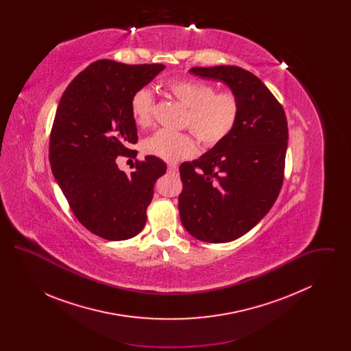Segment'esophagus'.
I'll list each match as a JSON object with an SVG mask.
<instances>
[{
  "instance_id": "1",
  "label": "esophagus",
  "mask_w": 351,
  "mask_h": 351,
  "mask_svg": "<svg viewBox=\"0 0 351 351\" xmlns=\"http://www.w3.org/2000/svg\"><path fill=\"white\" fill-rule=\"evenodd\" d=\"M167 169L169 173H173V175H178V171H179V168H178V166H175V165H169Z\"/></svg>"
}]
</instances>
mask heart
Instances as JSON below:
<instances>
[{
  "instance_id": "1",
  "label": "heart",
  "mask_w": 351,
  "mask_h": 351,
  "mask_svg": "<svg viewBox=\"0 0 351 351\" xmlns=\"http://www.w3.org/2000/svg\"><path fill=\"white\" fill-rule=\"evenodd\" d=\"M171 97L186 109L184 125L205 147H215L233 133L241 105L232 92H219L210 84L192 79H172L165 84ZM155 100L150 89L141 88L132 97V116L138 126H149L152 121ZM143 151L165 162H178L193 156L197 151L192 135L160 130L150 136Z\"/></svg>"
}]
</instances>
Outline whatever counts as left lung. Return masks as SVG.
Masks as SVG:
<instances>
[{"mask_svg": "<svg viewBox=\"0 0 351 351\" xmlns=\"http://www.w3.org/2000/svg\"><path fill=\"white\" fill-rule=\"evenodd\" d=\"M189 72L226 84L241 105L233 133L197 160L180 166L179 212L185 230L202 242L225 243L250 232L279 196L287 117L267 86L243 68L195 67Z\"/></svg>", "mask_w": 351, "mask_h": 351, "instance_id": "8db88e82", "label": "left lung"}]
</instances>
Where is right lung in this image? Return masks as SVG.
Instances as JSON below:
<instances>
[{"label": "right lung", "mask_w": 351, "mask_h": 351, "mask_svg": "<svg viewBox=\"0 0 351 351\" xmlns=\"http://www.w3.org/2000/svg\"><path fill=\"white\" fill-rule=\"evenodd\" d=\"M97 60L80 72L59 101L50 135V163L73 215L89 232L125 241L146 223L154 185L167 166L146 156L126 175L117 156L136 143L134 93L165 69Z\"/></svg>", "instance_id": "right-lung-1"}]
</instances>
